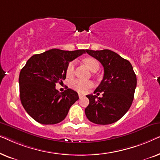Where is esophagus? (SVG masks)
I'll return each mask as SVG.
<instances>
[{
    "label": "esophagus",
    "mask_w": 160,
    "mask_h": 160,
    "mask_svg": "<svg viewBox=\"0 0 160 160\" xmlns=\"http://www.w3.org/2000/svg\"><path fill=\"white\" fill-rule=\"evenodd\" d=\"M78 97H79V98L81 99V98H82L83 97H84V95H82V94H81V93H78Z\"/></svg>",
    "instance_id": "esophagus-1"
}]
</instances>
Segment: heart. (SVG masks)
I'll return each mask as SVG.
<instances>
[{
  "mask_svg": "<svg viewBox=\"0 0 160 160\" xmlns=\"http://www.w3.org/2000/svg\"><path fill=\"white\" fill-rule=\"evenodd\" d=\"M84 62L88 68L91 71H95V69L99 68V63L95 59L88 58L84 59ZM74 68H75V61H71L66 67V75L68 77H71L74 73ZM93 84L89 81H84L81 79H75L72 81L71 83V87L78 92H87L88 89L92 86Z\"/></svg>",
  "mask_w": 160,
  "mask_h": 160,
  "instance_id": "b5f03b06",
  "label": "heart"
}]
</instances>
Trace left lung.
<instances>
[{
    "instance_id": "left-lung-1",
    "label": "left lung",
    "mask_w": 160,
    "mask_h": 160,
    "mask_svg": "<svg viewBox=\"0 0 160 160\" xmlns=\"http://www.w3.org/2000/svg\"><path fill=\"white\" fill-rule=\"evenodd\" d=\"M86 52L101 63L104 76L94 92H102V97L87 95L89 103L85 108V114L95 124L114 123L132 105L137 85L136 75L131 63L114 52L109 49H86Z\"/></svg>"
}]
</instances>
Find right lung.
<instances>
[{"label":"right lung","mask_w":160,"mask_h":160,"mask_svg":"<svg viewBox=\"0 0 160 160\" xmlns=\"http://www.w3.org/2000/svg\"><path fill=\"white\" fill-rule=\"evenodd\" d=\"M85 52L84 49H52L34 54L22 68L19 77L20 100L36 122L54 124L66 117L71 106L78 100V93L71 89L60 92L56 84L65 79L69 62Z\"/></svg>","instance_id":"add662e5"}]
</instances>
